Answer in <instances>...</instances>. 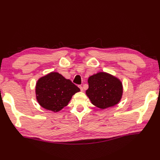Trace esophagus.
<instances>
[{
	"mask_svg": "<svg viewBox=\"0 0 160 160\" xmlns=\"http://www.w3.org/2000/svg\"><path fill=\"white\" fill-rule=\"evenodd\" d=\"M79 88H80V89H81V91H83V87H82V86H79Z\"/></svg>",
	"mask_w": 160,
	"mask_h": 160,
	"instance_id": "obj_1",
	"label": "esophagus"
}]
</instances>
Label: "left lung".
Returning a JSON list of instances; mask_svg holds the SVG:
<instances>
[{
    "mask_svg": "<svg viewBox=\"0 0 160 160\" xmlns=\"http://www.w3.org/2000/svg\"><path fill=\"white\" fill-rule=\"evenodd\" d=\"M86 91L91 103L100 109L117 105L122 98V83L117 77L105 72H99L88 79Z\"/></svg>",
    "mask_w": 160,
    "mask_h": 160,
    "instance_id": "8db88e82",
    "label": "left lung"
}]
</instances>
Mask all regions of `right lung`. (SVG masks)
I'll list each match as a JSON object with an SVG mask.
<instances>
[{
  "mask_svg": "<svg viewBox=\"0 0 160 160\" xmlns=\"http://www.w3.org/2000/svg\"><path fill=\"white\" fill-rule=\"evenodd\" d=\"M80 89L57 72H51L38 79L36 98L39 105L47 110L58 112L68 105L72 96Z\"/></svg>",
  "mask_w": 160,
  "mask_h": 160,
  "instance_id": "add662e5",
  "label": "right lung"
}]
</instances>
